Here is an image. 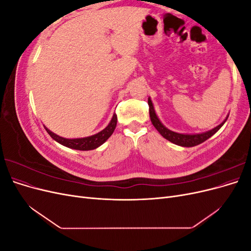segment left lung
Wrapping results in <instances>:
<instances>
[{
	"label": "left lung",
	"instance_id": "1",
	"mask_svg": "<svg viewBox=\"0 0 251 251\" xmlns=\"http://www.w3.org/2000/svg\"><path fill=\"white\" fill-rule=\"evenodd\" d=\"M149 107H150V117H151V121L153 126L156 127V130L160 133L165 139H168L169 141L177 144V146L180 147H185V148H192L195 146H198V144L204 142L205 140H207L208 138H210L212 135L215 133H217L221 126L225 124V121L228 118V116L226 117V119L223 121L222 124H220L218 126L214 127L212 130L204 132V133H200V134H180V133H176L173 132L171 130H169L168 127H165L159 118L157 117L156 113H155V109L153 102H151V98H149Z\"/></svg>",
	"mask_w": 251,
	"mask_h": 251
}]
</instances>
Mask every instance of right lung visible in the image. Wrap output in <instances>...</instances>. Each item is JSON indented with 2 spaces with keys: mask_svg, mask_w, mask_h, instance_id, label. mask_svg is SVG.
Instances as JSON below:
<instances>
[{
  "mask_svg": "<svg viewBox=\"0 0 251 251\" xmlns=\"http://www.w3.org/2000/svg\"><path fill=\"white\" fill-rule=\"evenodd\" d=\"M116 125H117V115L116 114H114L110 124L107 126V127L103 128V130L100 131V133L89 136V137L75 138V139H67L64 137H60V136L51 132L46 126H45V128H46V131L53 139L67 148L78 150V151H90V150H94L98 147H100L102 143L107 141L110 136L113 134L114 130H115Z\"/></svg>",
  "mask_w": 251,
  "mask_h": 251,
  "instance_id": "1",
  "label": "right lung"
}]
</instances>
